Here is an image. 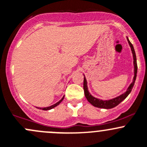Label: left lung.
Returning a JSON list of instances; mask_svg holds the SVG:
<instances>
[{"mask_svg": "<svg viewBox=\"0 0 147 147\" xmlns=\"http://www.w3.org/2000/svg\"><path fill=\"white\" fill-rule=\"evenodd\" d=\"M127 41L129 42V45L131 47V52L133 54V59H134V76L133 78V81L131 84L129 85V86L128 87L127 90L123 94L120 95V96L117 97L115 98H113V99L108 100H102L98 99V98H94L93 96H92L90 94L89 91L88 90V86H87V81H86V78L84 76V93L85 96H86V99L88 100L89 102H90L91 105H93V106L96 107H99V108H105V109H110L113 108L117 105H118L122 100L125 99L128 96V95L129 94L130 92L131 91V89L133 88V86L134 85V82H135L136 78H137V58H136V54L135 51H134V47H133L132 44L129 42V39L127 38Z\"/></svg>", "mask_w": 147, "mask_h": 147, "instance_id": "1", "label": "left lung"}]
</instances>
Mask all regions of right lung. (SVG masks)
<instances>
[{"instance_id": "1", "label": "right lung", "mask_w": 147, "mask_h": 147, "mask_svg": "<svg viewBox=\"0 0 147 147\" xmlns=\"http://www.w3.org/2000/svg\"><path fill=\"white\" fill-rule=\"evenodd\" d=\"M63 98H64V96H63V98H61V100H60L58 102H57V103L54 104V105H51V106H49V107H37V108L40 109V110H51V109L54 108V107H55L56 106H57V105H58L59 104L60 102H61V101L63 100Z\"/></svg>"}]
</instances>
